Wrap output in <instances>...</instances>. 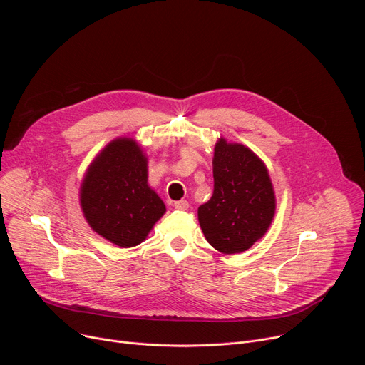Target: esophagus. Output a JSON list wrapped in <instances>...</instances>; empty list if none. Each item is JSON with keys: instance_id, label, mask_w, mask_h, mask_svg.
Instances as JSON below:
<instances>
[{"instance_id": "34e87169", "label": "esophagus", "mask_w": 365, "mask_h": 365, "mask_svg": "<svg viewBox=\"0 0 365 365\" xmlns=\"http://www.w3.org/2000/svg\"><path fill=\"white\" fill-rule=\"evenodd\" d=\"M173 206L176 207V210H182V211H186L187 207H189V202L187 200H178V202H175L173 203Z\"/></svg>"}]
</instances>
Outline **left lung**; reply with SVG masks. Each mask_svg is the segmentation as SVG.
<instances>
[{
  "label": "left lung",
  "instance_id": "left-lung-1",
  "mask_svg": "<svg viewBox=\"0 0 365 365\" xmlns=\"http://www.w3.org/2000/svg\"><path fill=\"white\" fill-rule=\"evenodd\" d=\"M214 195L197 207L206 241L224 254L247 251L262 240L276 214V195L264 162L240 143L218 138Z\"/></svg>",
  "mask_w": 365,
  "mask_h": 365
}]
</instances>
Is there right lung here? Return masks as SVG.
Segmentation results:
<instances>
[{
	"mask_svg": "<svg viewBox=\"0 0 365 365\" xmlns=\"http://www.w3.org/2000/svg\"><path fill=\"white\" fill-rule=\"evenodd\" d=\"M147 163L134 138L118 137L96 154L81 183L86 222L121 248L143 242L166 212L165 202L148 186Z\"/></svg>",
	"mask_w": 365,
	"mask_h": 365,
	"instance_id": "obj_1",
	"label": "right lung"
}]
</instances>
